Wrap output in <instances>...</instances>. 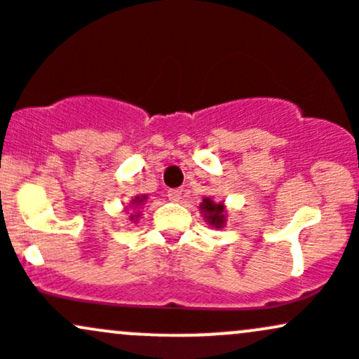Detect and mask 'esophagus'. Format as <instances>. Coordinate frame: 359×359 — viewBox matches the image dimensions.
Returning <instances> with one entry per match:
<instances>
[{
    "label": "esophagus",
    "mask_w": 359,
    "mask_h": 359,
    "mask_svg": "<svg viewBox=\"0 0 359 359\" xmlns=\"http://www.w3.org/2000/svg\"><path fill=\"white\" fill-rule=\"evenodd\" d=\"M181 195H183V190H181V188H172V190L168 191V197L171 202H180Z\"/></svg>",
    "instance_id": "1"
}]
</instances>
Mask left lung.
I'll list each match as a JSON object with an SVG mask.
<instances>
[{
    "instance_id": "1",
    "label": "left lung",
    "mask_w": 359,
    "mask_h": 359,
    "mask_svg": "<svg viewBox=\"0 0 359 359\" xmlns=\"http://www.w3.org/2000/svg\"><path fill=\"white\" fill-rule=\"evenodd\" d=\"M201 212L204 216L205 223L212 228H223L226 224V216L228 210L224 202H214L212 198L205 197L201 202Z\"/></svg>"
}]
</instances>
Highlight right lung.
Listing matches in <instances>:
<instances>
[{"label":"right lung","instance_id":"1","mask_svg":"<svg viewBox=\"0 0 359 359\" xmlns=\"http://www.w3.org/2000/svg\"><path fill=\"white\" fill-rule=\"evenodd\" d=\"M147 201H149V195H136L135 198H131L129 205L124 207V209L128 210V214H129V221H133V223H136V221H138V217L142 216L140 209H142V207L147 204ZM131 210H133V213L130 212Z\"/></svg>","mask_w":359,"mask_h":359}]
</instances>
